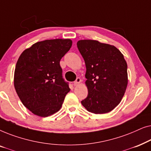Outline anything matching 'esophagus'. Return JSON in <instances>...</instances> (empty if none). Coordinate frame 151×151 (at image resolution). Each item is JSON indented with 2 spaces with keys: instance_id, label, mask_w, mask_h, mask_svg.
<instances>
[{
  "instance_id": "esophagus-1",
  "label": "esophagus",
  "mask_w": 151,
  "mask_h": 151,
  "mask_svg": "<svg viewBox=\"0 0 151 151\" xmlns=\"http://www.w3.org/2000/svg\"><path fill=\"white\" fill-rule=\"evenodd\" d=\"M80 82H81V79H80V78H78L77 79H76V81L74 82V85L77 86V85H78V84L80 83Z\"/></svg>"
}]
</instances>
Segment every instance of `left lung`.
<instances>
[{
  "label": "left lung",
  "mask_w": 151,
  "mask_h": 151,
  "mask_svg": "<svg viewBox=\"0 0 151 151\" xmlns=\"http://www.w3.org/2000/svg\"><path fill=\"white\" fill-rule=\"evenodd\" d=\"M77 46L86 65L88 96L81 103L89 112H110L121 102L128 84L127 64L113 45L80 40Z\"/></svg>",
  "instance_id": "obj_1"
}]
</instances>
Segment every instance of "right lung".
Returning <instances> with one entry per match:
<instances>
[{
	"instance_id": "add662e5",
	"label": "right lung",
	"mask_w": 151,
	"mask_h": 151,
	"mask_svg": "<svg viewBox=\"0 0 151 151\" xmlns=\"http://www.w3.org/2000/svg\"><path fill=\"white\" fill-rule=\"evenodd\" d=\"M71 39L35 43L20 54L14 71V87L24 106L48 117L60 109L70 88L63 78L60 61L71 49Z\"/></svg>"
}]
</instances>
